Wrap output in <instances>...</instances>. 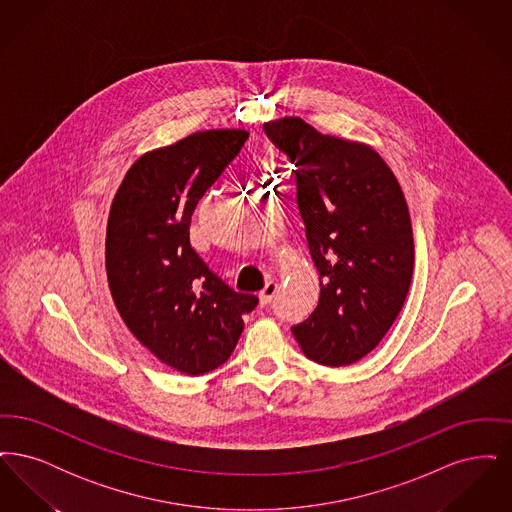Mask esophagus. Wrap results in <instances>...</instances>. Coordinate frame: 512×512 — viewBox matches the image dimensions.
<instances>
[{
  "label": "esophagus",
  "mask_w": 512,
  "mask_h": 512,
  "mask_svg": "<svg viewBox=\"0 0 512 512\" xmlns=\"http://www.w3.org/2000/svg\"><path fill=\"white\" fill-rule=\"evenodd\" d=\"M276 292H278V284L274 280H270V282L265 284V288L261 290V293H259V303L261 305H268L272 301V297L276 295Z\"/></svg>",
  "instance_id": "obj_1"
}]
</instances>
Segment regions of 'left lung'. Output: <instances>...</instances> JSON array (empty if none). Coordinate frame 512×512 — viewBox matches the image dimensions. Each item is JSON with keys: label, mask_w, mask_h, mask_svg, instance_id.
<instances>
[{"label": "left lung", "mask_w": 512, "mask_h": 512, "mask_svg": "<svg viewBox=\"0 0 512 512\" xmlns=\"http://www.w3.org/2000/svg\"><path fill=\"white\" fill-rule=\"evenodd\" d=\"M265 132L295 163L297 205L320 280L317 309L293 336L318 365H353L384 340L411 288L405 195L363 142L320 134L299 117L265 122Z\"/></svg>", "instance_id": "1"}]
</instances>
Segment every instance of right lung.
I'll return each instance as SVG.
<instances>
[{"label":"right lung","instance_id":"obj_1","mask_svg":"<svg viewBox=\"0 0 512 512\" xmlns=\"http://www.w3.org/2000/svg\"><path fill=\"white\" fill-rule=\"evenodd\" d=\"M249 138L242 128L194 132L134 161L113 197L107 282L128 330L161 363L199 376L228 361L257 297L234 292L190 245L195 205Z\"/></svg>","mask_w":512,"mask_h":512}]
</instances>
